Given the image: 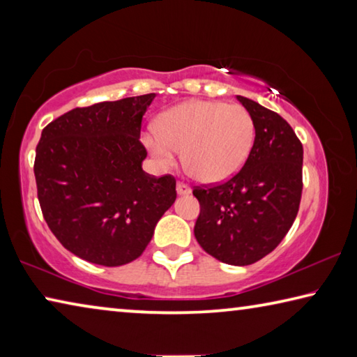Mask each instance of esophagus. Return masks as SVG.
I'll list each match as a JSON object with an SVG mask.
<instances>
[{
	"label": "esophagus",
	"mask_w": 357,
	"mask_h": 357,
	"mask_svg": "<svg viewBox=\"0 0 357 357\" xmlns=\"http://www.w3.org/2000/svg\"><path fill=\"white\" fill-rule=\"evenodd\" d=\"M176 192H178V195H189V193L192 192V189H190V185H189V184H185V183H178V185H176Z\"/></svg>",
	"instance_id": "1"
}]
</instances>
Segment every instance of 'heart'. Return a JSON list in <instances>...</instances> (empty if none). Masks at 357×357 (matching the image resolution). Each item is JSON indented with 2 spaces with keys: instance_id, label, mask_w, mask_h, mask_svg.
<instances>
[{
  "instance_id": "b5f03b06",
  "label": "heart",
  "mask_w": 357,
  "mask_h": 357,
  "mask_svg": "<svg viewBox=\"0 0 357 357\" xmlns=\"http://www.w3.org/2000/svg\"><path fill=\"white\" fill-rule=\"evenodd\" d=\"M255 140V124L243 105L190 100L162 113L155 130L143 137L160 165L170 167L183 149L185 170L202 183H222L244 165Z\"/></svg>"
}]
</instances>
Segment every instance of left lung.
Segmentation results:
<instances>
[{"label": "left lung", "instance_id": "obj_1", "mask_svg": "<svg viewBox=\"0 0 357 357\" xmlns=\"http://www.w3.org/2000/svg\"><path fill=\"white\" fill-rule=\"evenodd\" d=\"M255 124L244 167L222 184L195 187V238L222 263L247 266L273 252L298 215L304 149L285 119L238 96Z\"/></svg>", "mask_w": 357, "mask_h": 357}]
</instances>
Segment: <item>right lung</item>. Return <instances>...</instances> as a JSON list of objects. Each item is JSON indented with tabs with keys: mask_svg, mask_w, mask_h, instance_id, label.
<instances>
[{
	"mask_svg": "<svg viewBox=\"0 0 357 357\" xmlns=\"http://www.w3.org/2000/svg\"><path fill=\"white\" fill-rule=\"evenodd\" d=\"M154 98L74 108L42 130L34 160L42 214L64 249L89 263L134 261L176 200L172 174L142 168V119Z\"/></svg>",
	"mask_w": 357,
	"mask_h": 357,
	"instance_id": "add662e5",
	"label": "right lung"
}]
</instances>
